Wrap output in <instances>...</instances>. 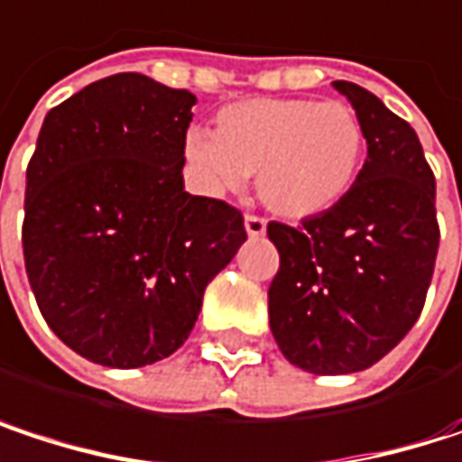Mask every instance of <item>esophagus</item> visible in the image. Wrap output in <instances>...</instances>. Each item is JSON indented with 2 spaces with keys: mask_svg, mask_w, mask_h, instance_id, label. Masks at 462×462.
<instances>
[{
  "mask_svg": "<svg viewBox=\"0 0 462 462\" xmlns=\"http://www.w3.org/2000/svg\"><path fill=\"white\" fill-rule=\"evenodd\" d=\"M245 232L248 237H262L267 232V222L262 217H245Z\"/></svg>",
  "mask_w": 462,
  "mask_h": 462,
  "instance_id": "1",
  "label": "esophagus"
}]
</instances>
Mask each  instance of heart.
<instances>
[{
	"label": "heart",
	"instance_id": "1",
	"mask_svg": "<svg viewBox=\"0 0 462 462\" xmlns=\"http://www.w3.org/2000/svg\"><path fill=\"white\" fill-rule=\"evenodd\" d=\"M366 134L353 106L313 98H251L225 106L217 134L192 128L187 160L208 192H237L256 173L259 200L278 217L310 219L356 187Z\"/></svg>",
	"mask_w": 462,
	"mask_h": 462
}]
</instances>
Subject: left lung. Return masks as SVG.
Listing matches in <instances>:
<instances>
[{"label":"left lung","instance_id":"1","mask_svg":"<svg viewBox=\"0 0 462 462\" xmlns=\"http://www.w3.org/2000/svg\"><path fill=\"white\" fill-rule=\"evenodd\" d=\"M366 134L356 187L302 227L270 222L281 254L270 328L289 364L353 374L388 356L415 326L439 251L436 181L410 123L374 93L337 79Z\"/></svg>","mask_w":462,"mask_h":462}]
</instances>
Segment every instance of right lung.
Listing matches in <instances>:
<instances>
[{"label": "right lung", "instance_id": "right-lung-1", "mask_svg": "<svg viewBox=\"0 0 462 462\" xmlns=\"http://www.w3.org/2000/svg\"><path fill=\"white\" fill-rule=\"evenodd\" d=\"M192 106L189 90L128 71L42 123L26 168V275L55 337L93 364L176 353L245 240L237 208L184 189Z\"/></svg>", "mask_w": 462, "mask_h": 462}]
</instances>
